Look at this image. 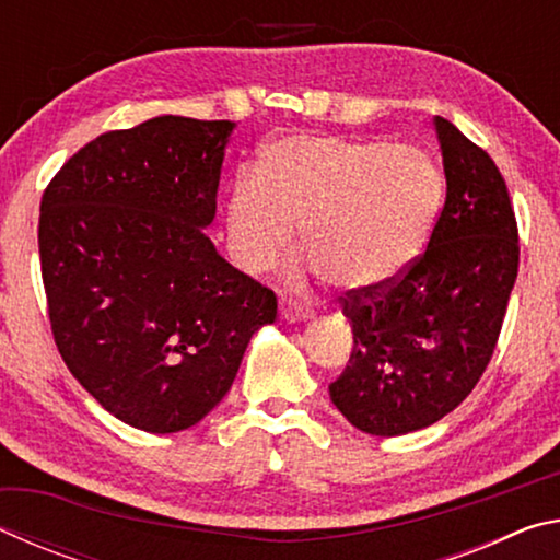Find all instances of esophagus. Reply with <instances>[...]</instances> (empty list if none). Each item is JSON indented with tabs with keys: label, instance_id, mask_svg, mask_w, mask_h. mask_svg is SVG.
<instances>
[{
	"label": "esophagus",
	"instance_id": "esophagus-1",
	"mask_svg": "<svg viewBox=\"0 0 560 560\" xmlns=\"http://www.w3.org/2000/svg\"><path fill=\"white\" fill-rule=\"evenodd\" d=\"M281 316L287 320H303L314 316V308H311V303L301 301L296 296H287L281 301Z\"/></svg>",
	"mask_w": 560,
	"mask_h": 560
}]
</instances>
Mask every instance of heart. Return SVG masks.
Here are the masks:
<instances>
[{"label":"heart","mask_w":560,"mask_h":560,"mask_svg":"<svg viewBox=\"0 0 560 560\" xmlns=\"http://www.w3.org/2000/svg\"><path fill=\"white\" fill-rule=\"evenodd\" d=\"M442 173L420 148L293 136L273 143L261 173L246 167L226 202V240L244 269L277 261L299 224L301 246L336 287H375L428 242Z\"/></svg>","instance_id":"obj_1"}]
</instances>
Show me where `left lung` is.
Instances as JSON below:
<instances>
[{
    "instance_id": "1",
    "label": "left lung",
    "mask_w": 560,
    "mask_h": 560,
    "mask_svg": "<svg viewBox=\"0 0 560 560\" xmlns=\"http://www.w3.org/2000/svg\"><path fill=\"white\" fill-rule=\"evenodd\" d=\"M447 197L428 249L397 277L338 296L353 328L328 385L350 424L375 438L430 428L485 375L518 273V226L487 150L434 118Z\"/></svg>"
}]
</instances>
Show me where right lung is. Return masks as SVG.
<instances>
[{"label": "right lung", "mask_w": 560, "mask_h": 560, "mask_svg": "<svg viewBox=\"0 0 560 560\" xmlns=\"http://www.w3.org/2000/svg\"><path fill=\"white\" fill-rule=\"evenodd\" d=\"M232 120L160 116L108 130L42 195L39 259L66 368L130 428H192L230 393L277 293L217 254Z\"/></svg>", "instance_id": "1"}]
</instances>
